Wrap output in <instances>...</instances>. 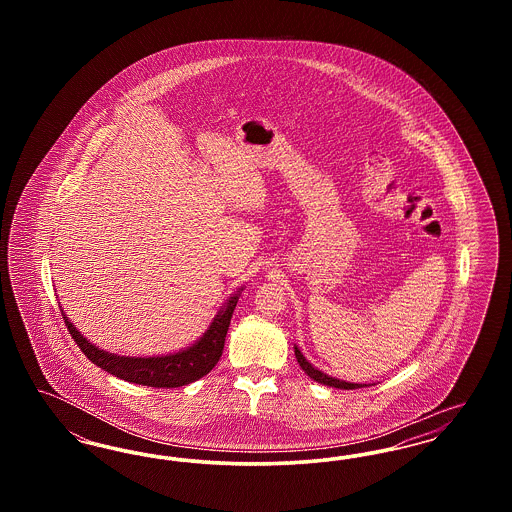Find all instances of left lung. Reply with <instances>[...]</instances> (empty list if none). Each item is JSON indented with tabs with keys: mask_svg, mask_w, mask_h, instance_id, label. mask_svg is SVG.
<instances>
[{
	"mask_svg": "<svg viewBox=\"0 0 512 512\" xmlns=\"http://www.w3.org/2000/svg\"><path fill=\"white\" fill-rule=\"evenodd\" d=\"M293 349H295V359H297V363L301 366V370H303L309 378H313L315 382H318V384H324V386H330V388H338V390H357V388H365L366 384L345 382V380L334 378V376H330V374L318 370L317 366L311 365V363L305 359V355L301 353V349H299L297 345H293ZM368 386H370V384H368Z\"/></svg>",
	"mask_w": 512,
	"mask_h": 512,
	"instance_id": "obj_1",
	"label": "left lung"
}]
</instances>
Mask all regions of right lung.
I'll use <instances>...</instances> for the list:
<instances>
[{
	"instance_id": "add662e5",
	"label": "right lung",
	"mask_w": 512,
	"mask_h": 512,
	"mask_svg": "<svg viewBox=\"0 0 512 512\" xmlns=\"http://www.w3.org/2000/svg\"><path fill=\"white\" fill-rule=\"evenodd\" d=\"M242 292H244V286L230 293V297L222 303V307L211 320V324L207 326V330L194 343L167 355L128 357V355L109 353L88 340L84 334H80L63 309H61V315L74 341L82 349V353L101 370L121 378L124 382H132L140 386L180 388L203 378L219 363L222 349H224V338L230 326V318Z\"/></svg>"
}]
</instances>
